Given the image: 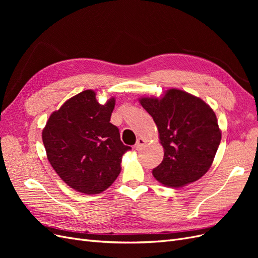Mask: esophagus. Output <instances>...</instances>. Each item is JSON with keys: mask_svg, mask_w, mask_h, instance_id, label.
Returning <instances> with one entry per match:
<instances>
[{"mask_svg": "<svg viewBox=\"0 0 258 258\" xmlns=\"http://www.w3.org/2000/svg\"><path fill=\"white\" fill-rule=\"evenodd\" d=\"M145 140L144 139H142V138H139L138 140H137V143L135 144V148L136 150H139V148H141L142 146H144V144H145Z\"/></svg>", "mask_w": 258, "mask_h": 258, "instance_id": "obj_1", "label": "esophagus"}]
</instances>
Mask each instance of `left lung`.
I'll list each match as a JSON object with an SVG mask.
<instances>
[{
  "mask_svg": "<svg viewBox=\"0 0 258 258\" xmlns=\"http://www.w3.org/2000/svg\"><path fill=\"white\" fill-rule=\"evenodd\" d=\"M140 102L153 117L165 150L161 163L153 169L154 177L176 188L204 176L222 139L212 108L178 89L168 90L161 99L142 98Z\"/></svg>",
  "mask_w": 258,
  "mask_h": 258,
  "instance_id": "1",
  "label": "left lung"
}]
</instances>
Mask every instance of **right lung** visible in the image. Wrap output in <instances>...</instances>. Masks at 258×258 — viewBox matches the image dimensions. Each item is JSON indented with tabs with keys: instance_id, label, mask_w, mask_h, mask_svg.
<instances>
[{
	"instance_id": "1",
	"label": "right lung",
	"mask_w": 258,
	"mask_h": 258,
	"mask_svg": "<svg viewBox=\"0 0 258 258\" xmlns=\"http://www.w3.org/2000/svg\"><path fill=\"white\" fill-rule=\"evenodd\" d=\"M112 98L100 104L92 90L82 91L53 112L43 130V143L51 167L73 189L97 195L120 173L122 155L131 150L110 122Z\"/></svg>"
}]
</instances>
